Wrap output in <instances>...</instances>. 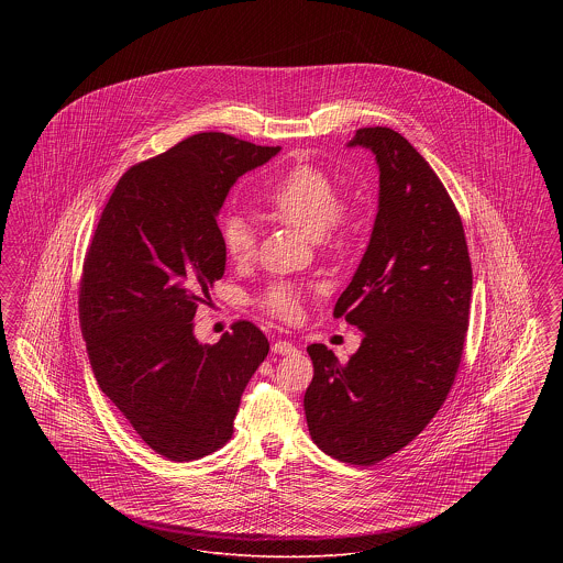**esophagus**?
Returning <instances> with one entry per match:
<instances>
[{
	"label": "esophagus",
	"mask_w": 563,
	"mask_h": 563,
	"mask_svg": "<svg viewBox=\"0 0 563 563\" xmlns=\"http://www.w3.org/2000/svg\"><path fill=\"white\" fill-rule=\"evenodd\" d=\"M272 350H274L276 354H291V352H297V346H295L294 342L278 340V342H274V344H272Z\"/></svg>",
	"instance_id": "obj_1"
}]
</instances>
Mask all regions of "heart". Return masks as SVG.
I'll list each match as a JSON object with an SVG mask.
<instances>
[{
    "mask_svg": "<svg viewBox=\"0 0 563 563\" xmlns=\"http://www.w3.org/2000/svg\"><path fill=\"white\" fill-rule=\"evenodd\" d=\"M269 213L294 225L310 239H321L324 246L335 249L346 241L350 213L338 200V186L329 173L312 164L289 168L266 194ZM219 242L223 253L241 264L255 253V232L241 214H228L219 223ZM303 289L295 283L278 280L257 297V306L280 321H294L301 310Z\"/></svg>",
    "mask_w": 563,
    "mask_h": 563,
    "instance_id": "1",
    "label": "heart"
}]
</instances>
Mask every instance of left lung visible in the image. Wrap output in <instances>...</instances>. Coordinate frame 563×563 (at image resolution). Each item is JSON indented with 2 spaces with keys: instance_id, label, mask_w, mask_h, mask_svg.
I'll return each mask as SVG.
<instances>
[{
  "instance_id": "left-lung-1",
  "label": "left lung",
  "mask_w": 563,
  "mask_h": 563,
  "mask_svg": "<svg viewBox=\"0 0 563 563\" xmlns=\"http://www.w3.org/2000/svg\"><path fill=\"white\" fill-rule=\"evenodd\" d=\"M379 166L369 246L333 317L363 331L346 363L308 346V430L324 454L356 466L397 454L427 429L454 384L468 329L473 268L454 200L402 134L372 126L349 143Z\"/></svg>"
}]
</instances>
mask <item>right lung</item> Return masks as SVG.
Wrapping results in <instances>:
<instances>
[{
    "label": "right lung",
    "instance_id": "right-lung-1",
    "mask_svg": "<svg viewBox=\"0 0 563 563\" xmlns=\"http://www.w3.org/2000/svg\"><path fill=\"white\" fill-rule=\"evenodd\" d=\"M280 147L191 134L131 166L97 223L80 278L81 335L95 377L134 432L175 462L234 432L268 338L236 321L213 346L194 338L198 303L225 272L217 213L246 170Z\"/></svg>",
    "mask_w": 563,
    "mask_h": 563
}]
</instances>
